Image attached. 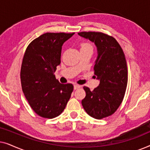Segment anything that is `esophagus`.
<instances>
[{
    "mask_svg": "<svg viewBox=\"0 0 150 150\" xmlns=\"http://www.w3.org/2000/svg\"><path fill=\"white\" fill-rule=\"evenodd\" d=\"M81 87V86L79 85H74V89L75 90L78 89L79 88H80Z\"/></svg>",
    "mask_w": 150,
    "mask_h": 150,
    "instance_id": "34e87169",
    "label": "esophagus"
}]
</instances>
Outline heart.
<instances>
[{
    "label": "heart",
    "mask_w": 150,
    "mask_h": 150,
    "mask_svg": "<svg viewBox=\"0 0 150 150\" xmlns=\"http://www.w3.org/2000/svg\"><path fill=\"white\" fill-rule=\"evenodd\" d=\"M84 49H92L93 50V46L89 43L83 42L81 44V50H84Z\"/></svg>",
    "instance_id": "heart-1"
}]
</instances>
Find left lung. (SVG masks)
I'll return each instance as SVG.
<instances>
[{"label": "left lung", "instance_id": "8db88e82", "mask_svg": "<svg viewBox=\"0 0 150 150\" xmlns=\"http://www.w3.org/2000/svg\"><path fill=\"white\" fill-rule=\"evenodd\" d=\"M78 34L97 47L94 74L100 84L92 91L87 87H83L86 96L82 105L89 115L101 120L113 114L124 99L128 83L126 57L122 47L111 36L100 32Z\"/></svg>", "mask_w": 150, "mask_h": 150}]
</instances>
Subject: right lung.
Masks as SVG:
<instances>
[{
	"instance_id": "1",
	"label": "right lung",
	"mask_w": 150,
	"mask_h": 150,
	"mask_svg": "<svg viewBox=\"0 0 150 150\" xmlns=\"http://www.w3.org/2000/svg\"><path fill=\"white\" fill-rule=\"evenodd\" d=\"M74 33H46L30 43L22 60L20 79L23 93L38 115L52 119L65 109L74 89L61 84L54 72L61 63L62 46Z\"/></svg>"
}]
</instances>
